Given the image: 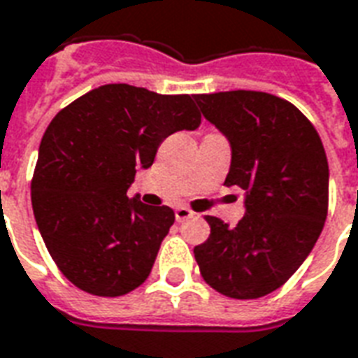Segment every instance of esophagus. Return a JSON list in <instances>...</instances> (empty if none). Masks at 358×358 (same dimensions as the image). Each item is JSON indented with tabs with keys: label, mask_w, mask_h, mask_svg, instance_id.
I'll return each instance as SVG.
<instances>
[{
	"label": "esophagus",
	"mask_w": 358,
	"mask_h": 358,
	"mask_svg": "<svg viewBox=\"0 0 358 358\" xmlns=\"http://www.w3.org/2000/svg\"><path fill=\"white\" fill-rule=\"evenodd\" d=\"M174 216H176V222H186V220L193 218V213L187 206H178V208L174 210Z\"/></svg>",
	"instance_id": "34e87169"
}]
</instances>
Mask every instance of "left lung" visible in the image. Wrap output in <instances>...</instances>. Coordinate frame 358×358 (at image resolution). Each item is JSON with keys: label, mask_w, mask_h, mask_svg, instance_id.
<instances>
[{"label": "left lung", "mask_w": 358, "mask_h": 358, "mask_svg": "<svg viewBox=\"0 0 358 358\" xmlns=\"http://www.w3.org/2000/svg\"><path fill=\"white\" fill-rule=\"evenodd\" d=\"M231 144L226 186L245 192L235 227L206 216L210 235L193 248L208 287L235 300L280 288L303 264L328 214V161L311 121L285 98L260 91L195 94Z\"/></svg>", "instance_id": "left-lung-1"}]
</instances>
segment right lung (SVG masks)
I'll list each match as a JSON object with an SVG mask.
<instances>
[{
	"label": "right lung",
	"instance_id": "1",
	"mask_svg": "<svg viewBox=\"0 0 358 358\" xmlns=\"http://www.w3.org/2000/svg\"><path fill=\"white\" fill-rule=\"evenodd\" d=\"M199 123L189 94L125 83L92 89L55 115L39 144L31 208L71 285L115 298L148 279L174 213L129 199L127 189L138 166L153 165L166 136Z\"/></svg>",
	"mask_w": 358,
	"mask_h": 358
}]
</instances>
